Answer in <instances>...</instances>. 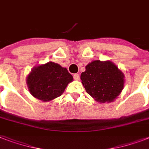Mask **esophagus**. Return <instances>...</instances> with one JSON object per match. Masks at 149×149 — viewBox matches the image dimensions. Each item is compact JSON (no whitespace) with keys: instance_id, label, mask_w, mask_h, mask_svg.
Here are the masks:
<instances>
[{"instance_id":"esophagus-1","label":"esophagus","mask_w":149,"mask_h":149,"mask_svg":"<svg viewBox=\"0 0 149 149\" xmlns=\"http://www.w3.org/2000/svg\"><path fill=\"white\" fill-rule=\"evenodd\" d=\"M73 78H74V79H76V80H78V79H79V75L78 74V73H76V74L73 75Z\"/></svg>"}]
</instances>
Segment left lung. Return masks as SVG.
Masks as SVG:
<instances>
[{"label":"left lung","mask_w":149,"mask_h":149,"mask_svg":"<svg viewBox=\"0 0 149 149\" xmlns=\"http://www.w3.org/2000/svg\"><path fill=\"white\" fill-rule=\"evenodd\" d=\"M86 93L98 102H112L124 87V74L110 61H93L80 76Z\"/></svg>","instance_id":"1"}]
</instances>
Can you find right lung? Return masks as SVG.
Listing matches in <instances>:
<instances>
[{
  "label": "right lung",
  "mask_w": 149,
  "mask_h": 149,
  "mask_svg": "<svg viewBox=\"0 0 149 149\" xmlns=\"http://www.w3.org/2000/svg\"><path fill=\"white\" fill-rule=\"evenodd\" d=\"M72 76L65 68L49 62L35 67L28 76L27 84L33 97L49 101L62 95Z\"/></svg>",
  "instance_id": "obj_1"
}]
</instances>
